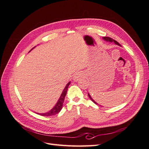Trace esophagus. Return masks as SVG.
<instances>
[{"label":"esophagus","instance_id":"obj_1","mask_svg":"<svg viewBox=\"0 0 149 149\" xmlns=\"http://www.w3.org/2000/svg\"><path fill=\"white\" fill-rule=\"evenodd\" d=\"M82 73H80V72H78V73H76L74 76H73V79L74 81H79V79L82 77Z\"/></svg>","mask_w":149,"mask_h":149}]
</instances>
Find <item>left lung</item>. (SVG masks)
I'll return each instance as SVG.
<instances>
[{
	"mask_svg": "<svg viewBox=\"0 0 149 149\" xmlns=\"http://www.w3.org/2000/svg\"><path fill=\"white\" fill-rule=\"evenodd\" d=\"M103 39H104L106 41H107V42H114L115 43V44H116V45H119V46H120V45L117 42V41H116V40H113L112 38H110V37H103ZM88 96H89V97L91 99V100L93 102H94L95 104H97V102H96L95 101H94L93 99L91 98V96L89 95V94L88 93Z\"/></svg>",
	"mask_w": 149,
	"mask_h": 149,
	"instance_id": "obj_1",
	"label": "left lung"
}]
</instances>
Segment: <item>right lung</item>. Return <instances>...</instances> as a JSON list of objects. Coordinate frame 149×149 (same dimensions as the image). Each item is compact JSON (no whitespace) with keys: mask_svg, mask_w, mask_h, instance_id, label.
<instances>
[{"mask_svg":"<svg viewBox=\"0 0 149 149\" xmlns=\"http://www.w3.org/2000/svg\"><path fill=\"white\" fill-rule=\"evenodd\" d=\"M70 84V82H69L66 84V86H65V89L62 92V94H61V96L60 97V99L58 100L55 106L53 109L52 110L49 111L48 112H47V113H44V114H39L40 115L43 116H54L56 114H58L59 112L63 107V104L64 102V100H65V97L66 96V94L67 93V90H68V88L69 85Z\"/></svg>","mask_w":149,"mask_h":149,"instance_id":"1","label":"right lung"}]
</instances>
